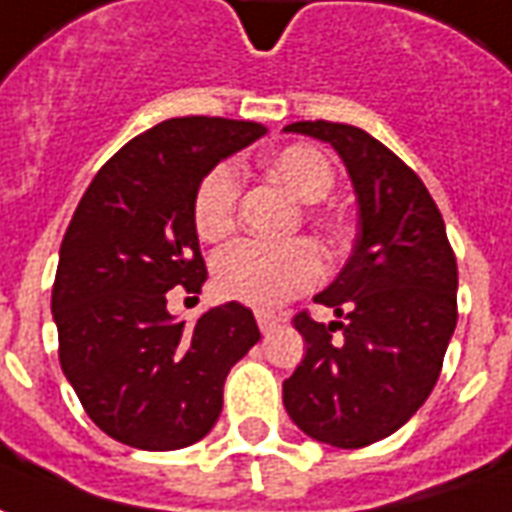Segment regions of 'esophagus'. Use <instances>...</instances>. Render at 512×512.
I'll use <instances>...</instances> for the list:
<instances>
[{
    "instance_id": "34e87169",
    "label": "esophagus",
    "mask_w": 512,
    "mask_h": 512,
    "mask_svg": "<svg viewBox=\"0 0 512 512\" xmlns=\"http://www.w3.org/2000/svg\"><path fill=\"white\" fill-rule=\"evenodd\" d=\"M256 322H259V330H261V333H270L272 327H275V324L281 322V319H278L275 313L259 311V313H256Z\"/></svg>"
}]
</instances>
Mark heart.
Returning a JSON list of instances; mask_svg holds the SVG:
<instances>
[{"mask_svg":"<svg viewBox=\"0 0 512 512\" xmlns=\"http://www.w3.org/2000/svg\"><path fill=\"white\" fill-rule=\"evenodd\" d=\"M267 169L294 199L322 201L335 185V169L322 149L294 144L270 158ZM242 177L234 163H218L204 174L193 196V229L215 242L234 229ZM322 253L308 240H237L215 256V286L223 297L261 311L278 308L322 278Z\"/></svg>","mask_w":512,"mask_h":512,"instance_id":"b5f03b06","label":"heart"}]
</instances>
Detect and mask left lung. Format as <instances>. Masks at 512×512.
I'll return each instance as SVG.
<instances>
[{"label": "left lung", "mask_w": 512, "mask_h": 512, "mask_svg": "<svg viewBox=\"0 0 512 512\" xmlns=\"http://www.w3.org/2000/svg\"><path fill=\"white\" fill-rule=\"evenodd\" d=\"M286 130L341 155L360 220L346 267L313 297L343 322L294 316L308 352L283 406L302 434L354 450L395 434L434 390L458 322V267L423 179L382 141L324 119Z\"/></svg>", "instance_id": "1"}]
</instances>
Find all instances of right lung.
<instances>
[{"instance_id": "1", "label": "right lung", "mask_w": 512, "mask_h": 512, "mask_svg": "<svg viewBox=\"0 0 512 512\" xmlns=\"http://www.w3.org/2000/svg\"><path fill=\"white\" fill-rule=\"evenodd\" d=\"M264 133L242 119H166L119 149L78 201L51 292L59 363L92 423L122 445L179 450L210 434L231 365L261 338L240 302L185 324L166 292H201L196 188Z\"/></svg>"}]
</instances>
